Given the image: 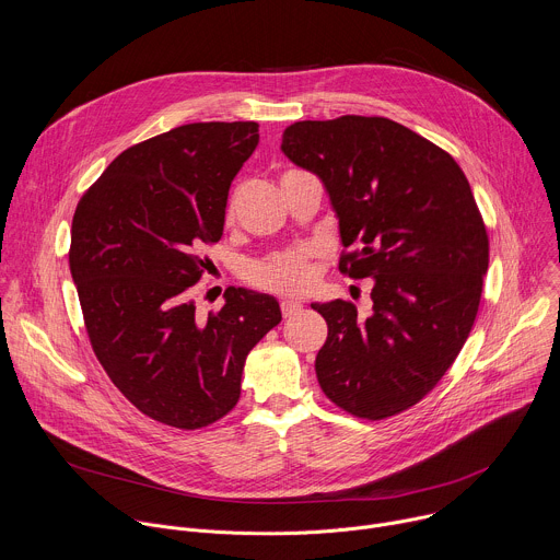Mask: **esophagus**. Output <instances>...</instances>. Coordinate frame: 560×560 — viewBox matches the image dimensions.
<instances>
[{"mask_svg":"<svg viewBox=\"0 0 560 560\" xmlns=\"http://www.w3.org/2000/svg\"><path fill=\"white\" fill-rule=\"evenodd\" d=\"M301 310H303V303H301V301H290V299H283V301H281V314H283V316L299 314Z\"/></svg>","mask_w":560,"mask_h":560,"instance_id":"34e87169","label":"esophagus"}]
</instances>
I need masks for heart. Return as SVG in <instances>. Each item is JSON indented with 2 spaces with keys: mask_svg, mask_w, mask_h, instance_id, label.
Masks as SVG:
<instances>
[{
  "mask_svg": "<svg viewBox=\"0 0 560 560\" xmlns=\"http://www.w3.org/2000/svg\"><path fill=\"white\" fill-rule=\"evenodd\" d=\"M233 200L226 209V220H233ZM250 283L261 290L283 292V294H301L314 285L316 272L312 266L310 248H292L285 253L268 255L259 261H253L246 270Z\"/></svg>",
  "mask_w": 560,
  "mask_h": 560,
  "instance_id": "obj_1",
  "label": "heart"
}]
</instances>
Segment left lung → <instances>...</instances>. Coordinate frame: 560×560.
Returning a JSON list of instances; mask_svg holds the SVG:
<instances>
[{
  "label": "left lung",
  "mask_w": 560,
  "mask_h": 560,
  "mask_svg": "<svg viewBox=\"0 0 560 560\" xmlns=\"http://www.w3.org/2000/svg\"><path fill=\"white\" fill-rule=\"evenodd\" d=\"M281 151L318 175L338 218L340 272L374 279L369 316L312 303L327 320L316 378L342 411L383 420L420 402L455 362L481 299L488 235L459 164L381 116L301 120Z\"/></svg>",
  "instance_id": "obj_1"
}]
</instances>
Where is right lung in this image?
I'll list each match as a JSON object with an SVG mask.
<instances>
[{"instance_id": "obj_1", "label": "right lung", "mask_w": 560, "mask_h": 560, "mask_svg": "<svg viewBox=\"0 0 560 560\" xmlns=\"http://www.w3.org/2000/svg\"><path fill=\"white\" fill-rule=\"evenodd\" d=\"M259 125L191 122L125 149L72 220L70 272L92 349L144 416L184 431L240 400L248 351L281 320L275 296L229 288L198 316L205 246L224 233L229 189Z\"/></svg>"}]
</instances>
